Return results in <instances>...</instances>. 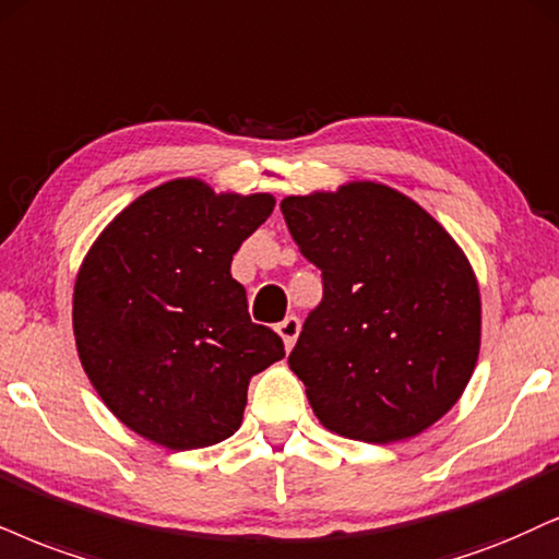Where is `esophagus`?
<instances>
[{
    "instance_id": "esophagus-1",
    "label": "esophagus",
    "mask_w": 559,
    "mask_h": 559,
    "mask_svg": "<svg viewBox=\"0 0 559 559\" xmlns=\"http://www.w3.org/2000/svg\"><path fill=\"white\" fill-rule=\"evenodd\" d=\"M277 334L282 336V342H285V347L293 349V344L300 334V319H298V316H287L285 321H280L277 323Z\"/></svg>"
}]
</instances>
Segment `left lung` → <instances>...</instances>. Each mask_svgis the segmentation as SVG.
Here are the masks:
<instances>
[{"label": "left lung", "mask_w": 559, "mask_h": 559, "mask_svg": "<svg viewBox=\"0 0 559 559\" xmlns=\"http://www.w3.org/2000/svg\"><path fill=\"white\" fill-rule=\"evenodd\" d=\"M280 210L323 277L287 360L313 415L365 443L419 436L459 402L479 357L466 253L417 202L376 181L285 197Z\"/></svg>", "instance_id": "obj_1"}]
</instances>
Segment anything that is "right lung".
Returning a JSON list of instances; mask_svg holds the SVG:
<instances>
[{"instance_id":"right-lung-1","label":"right lung","mask_w":559,"mask_h":559,"mask_svg":"<svg viewBox=\"0 0 559 559\" xmlns=\"http://www.w3.org/2000/svg\"><path fill=\"white\" fill-rule=\"evenodd\" d=\"M272 210V194H215L176 178L136 197L90 246L74 282V342L103 404L136 436L170 451L230 438L251 376L285 357L230 274Z\"/></svg>"}]
</instances>
